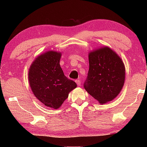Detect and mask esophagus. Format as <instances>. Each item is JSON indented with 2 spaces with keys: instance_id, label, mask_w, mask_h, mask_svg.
Masks as SVG:
<instances>
[{
  "instance_id": "34e87169",
  "label": "esophagus",
  "mask_w": 147,
  "mask_h": 147,
  "mask_svg": "<svg viewBox=\"0 0 147 147\" xmlns=\"http://www.w3.org/2000/svg\"><path fill=\"white\" fill-rule=\"evenodd\" d=\"M76 84H77L78 86H80V85H81V82H80V80H76Z\"/></svg>"
}]
</instances>
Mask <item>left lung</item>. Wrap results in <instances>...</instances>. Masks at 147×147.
Returning a JSON list of instances; mask_svg holds the SVG:
<instances>
[{
	"label": "left lung",
	"instance_id": "8db88e82",
	"mask_svg": "<svg viewBox=\"0 0 147 147\" xmlns=\"http://www.w3.org/2000/svg\"><path fill=\"white\" fill-rule=\"evenodd\" d=\"M125 80V68L119 56L105 47L89 54V71L84 87L101 104L119 94Z\"/></svg>",
	"mask_w": 147,
	"mask_h": 147
}]
</instances>
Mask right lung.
Returning <instances> with one entry per match:
<instances>
[{"label":"right lung","instance_id":"obj_1","mask_svg":"<svg viewBox=\"0 0 147 147\" xmlns=\"http://www.w3.org/2000/svg\"><path fill=\"white\" fill-rule=\"evenodd\" d=\"M61 53L47 51L33 62L29 71L30 87L35 97L48 107L57 109L77 87L64 75L59 64Z\"/></svg>","mask_w":147,"mask_h":147}]
</instances>
